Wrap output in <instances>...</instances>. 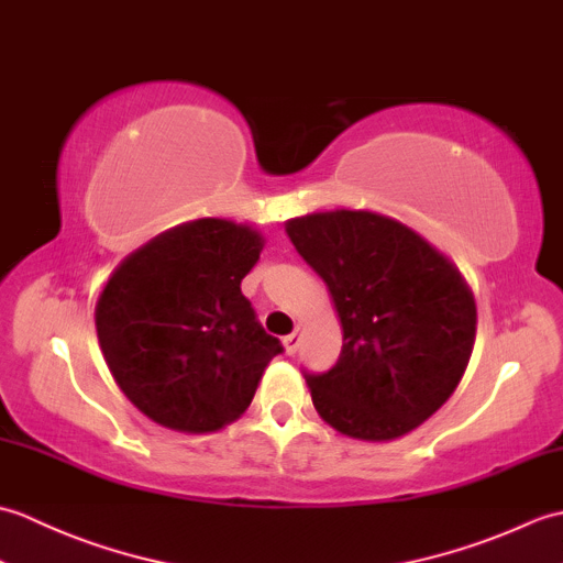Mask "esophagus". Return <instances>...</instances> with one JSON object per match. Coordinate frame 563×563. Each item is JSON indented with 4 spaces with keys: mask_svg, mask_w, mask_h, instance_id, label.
<instances>
[{
    "mask_svg": "<svg viewBox=\"0 0 563 563\" xmlns=\"http://www.w3.org/2000/svg\"><path fill=\"white\" fill-rule=\"evenodd\" d=\"M283 345H285V353L288 355H295L297 349H300V331H292L288 333V336L283 339Z\"/></svg>",
    "mask_w": 563,
    "mask_h": 563,
    "instance_id": "34e87169",
    "label": "esophagus"
}]
</instances>
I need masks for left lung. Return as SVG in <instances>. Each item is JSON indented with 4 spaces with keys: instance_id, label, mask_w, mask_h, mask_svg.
I'll return each instance as SVG.
<instances>
[{
    "instance_id": "1",
    "label": "left lung",
    "mask_w": 563,
    "mask_h": 563,
    "mask_svg": "<svg viewBox=\"0 0 563 563\" xmlns=\"http://www.w3.org/2000/svg\"><path fill=\"white\" fill-rule=\"evenodd\" d=\"M336 305L343 349L327 373H302L319 416L343 435L394 440L433 416L476 339V305L452 263L409 227L367 210L285 222Z\"/></svg>"
}]
</instances>
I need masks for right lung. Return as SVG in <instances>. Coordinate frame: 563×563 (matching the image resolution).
Masks as SVG:
<instances>
[{"label":"right lung","mask_w":563,"mask_h":563,"mask_svg":"<svg viewBox=\"0 0 563 563\" xmlns=\"http://www.w3.org/2000/svg\"><path fill=\"white\" fill-rule=\"evenodd\" d=\"M263 236L202 218L130 254L97 302L99 343L118 387L154 423L210 433L254 399L283 343L242 295Z\"/></svg>","instance_id":"1"}]
</instances>
